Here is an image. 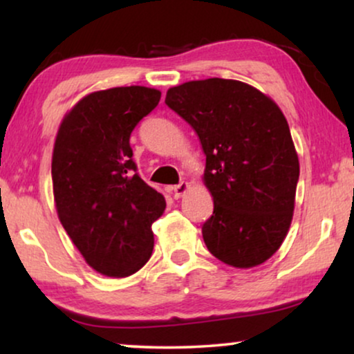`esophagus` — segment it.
Listing matches in <instances>:
<instances>
[{
    "instance_id": "34e87169",
    "label": "esophagus",
    "mask_w": 354,
    "mask_h": 354,
    "mask_svg": "<svg viewBox=\"0 0 354 354\" xmlns=\"http://www.w3.org/2000/svg\"><path fill=\"white\" fill-rule=\"evenodd\" d=\"M171 190H172L174 198H176V200H178V198H182L188 190H190V183H188V182H180V183H178V185H174Z\"/></svg>"
}]
</instances>
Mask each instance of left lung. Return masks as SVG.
Wrapping results in <instances>:
<instances>
[{
    "label": "left lung",
    "mask_w": 354,
    "mask_h": 354,
    "mask_svg": "<svg viewBox=\"0 0 354 354\" xmlns=\"http://www.w3.org/2000/svg\"><path fill=\"white\" fill-rule=\"evenodd\" d=\"M166 104L195 130L214 211L203 225L212 256L239 269L263 264L283 243L295 211L299 161L277 103L245 82L192 80Z\"/></svg>",
    "instance_id": "8db88e82"
}]
</instances>
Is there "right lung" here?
<instances>
[{"mask_svg":"<svg viewBox=\"0 0 354 354\" xmlns=\"http://www.w3.org/2000/svg\"><path fill=\"white\" fill-rule=\"evenodd\" d=\"M161 100L148 86L93 91L57 129L53 195L62 227L85 263L106 277H129L151 258L153 222L166 200L140 178L129 138Z\"/></svg>","mask_w":354,"mask_h":354,"instance_id":"obj_1","label":"right lung"}]
</instances>
